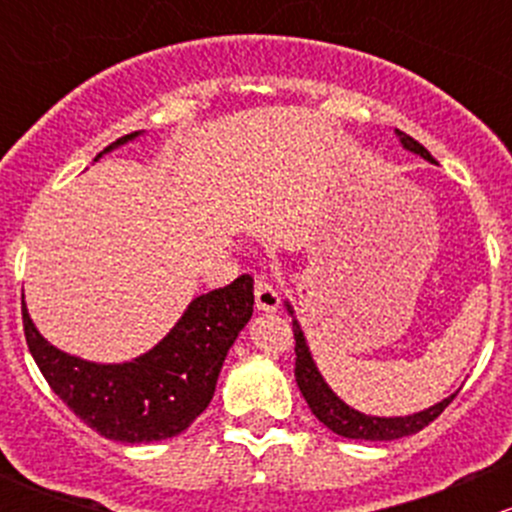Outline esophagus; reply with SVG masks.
I'll use <instances>...</instances> for the list:
<instances>
[{
  "label": "esophagus",
  "instance_id": "34e87169",
  "mask_svg": "<svg viewBox=\"0 0 512 512\" xmlns=\"http://www.w3.org/2000/svg\"><path fill=\"white\" fill-rule=\"evenodd\" d=\"M255 304L260 312H277L280 307V292L262 275L255 277Z\"/></svg>",
  "mask_w": 512,
  "mask_h": 512
}]
</instances>
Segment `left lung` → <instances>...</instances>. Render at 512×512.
<instances>
[{
  "label": "left lung",
  "instance_id": "8db88e82",
  "mask_svg": "<svg viewBox=\"0 0 512 512\" xmlns=\"http://www.w3.org/2000/svg\"><path fill=\"white\" fill-rule=\"evenodd\" d=\"M396 138H399L401 146L409 153H416L428 163H436V158L421 146V143L414 141L411 136H406L404 131L396 128ZM285 309L292 317V329H294V354H297V361H294V379H297L299 391H302L304 401L312 409V414L329 428L337 436L342 438H354V441H396V438L414 436V433L421 431L423 426L443 414L448 404L456 399L458 391H453L451 396H446L438 404L428 406V409L418 411V414L409 416H371L361 414V411L352 409L349 404H344L337 394L332 391V386L324 381L322 371L317 369V361H314L312 352H309L307 337L302 332V324L294 317V307L285 299Z\"/></svg>",
  "mask_w": 512,
  "mask_h": 512
}]
</instances>
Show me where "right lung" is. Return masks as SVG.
Listing matches in <instances>:
<instances>
[{
    "instance_id": "add662e5",
    "label": "right lung",
    "mask_w": 512,
    "mask_h": 512,
    "mask_svg": "<svg viewBox=\"0 0 512 512\" xmlns=\"http://www.w3.org/2000/svg\"><path fill=\"white\" fill-rule=\"evenodd\" d=\"M143 131L118 138L106 153L138 141ZM255 304L250 275L200 294L168 334L136 359L101 364L61 352L41 337L22 299L24 334L51 391L86 426L121 443H153L183 433L213 401L220 369Z\"/></svg>"
}]
</instances>
